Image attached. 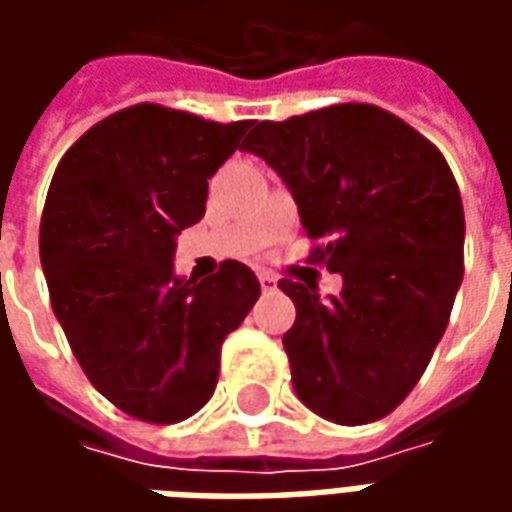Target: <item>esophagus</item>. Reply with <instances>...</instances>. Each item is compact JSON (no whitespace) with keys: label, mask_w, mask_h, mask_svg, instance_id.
Here are the masks:
<instances>
[{"label":"esophagus","mask_w":512,"mask_h":512,"mask_svg":"<svg viewBox=\"0 0 512 512\" xmlns=\"http://www.w3.org/2000/svg\"><path fill=\"white\" fill-rule=\"evenodd\" d=\"M257 279H260V288H263V293H271V290H277V277H274V274H268V271H260V274H257Z\"/></svg>","instance_id":"34e87169"}]
</instances>
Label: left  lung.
<instances>
[{
    "instance_id": "8db88e82",
    "label": "left lung",
    "mask_w": 512,
    "mask_h": 512,
    "mask_svg": "<svg viewBox=\"0 0 512 512\" xmlns=\"http://www.w3.org/2000/svg\"><path fill=\"white\" fill-rule=\"evenodd\" d=\"M241 150L266 161L299 205L312 260L340 296L282 279L296 323L282 345L304 406L337 425L395 411L425 373L463 279V205L447 161L400 117L337 104L255 123Z\"/></svg>"
}]
</instances>
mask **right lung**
<instances>
[{
	"label": "right lung",
	"mask_w": 512,
	"mask_h": 512,
	"mask_svg": "<svg viewBox=\"0 0 512 512\" xmlns=\"http://www.w3.org/2000/svg\"><path fill=\"white\" fill-rule=\"evenodd\" d=\"M139 104L106 117L62 156L40 222L51 307L93 386L145 422H180L216 389L227 334L260 282L238 260L186 279L180 230L205 216L208 178L249 131Z\"/></svg>",
	"instance_id": "right-lung-1"
}]
</instances>
